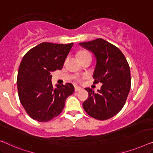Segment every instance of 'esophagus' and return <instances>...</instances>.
Masks as SVG:
<instances>
[{
  "mask_svg": "<svg viewBox=\"0 0 153 153\" xmlns=\"http://www.w3.org/2000/svg\"><path fill=\"white\" fill-rule=\"evenodd\" d=\"M81 90H82V88L79 87H75V91L77 92V91H81Z\"/></svg>",
  "mask_w": 153,
  "mask_h": 153,
  "instance_id": "1",
  "label": "esophagus"
}]
</instances>
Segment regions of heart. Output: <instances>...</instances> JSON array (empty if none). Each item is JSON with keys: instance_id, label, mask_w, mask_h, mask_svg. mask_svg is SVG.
Here are the masks:
<instances>
[{"instance_id": "b5f03b06", "label": "heart", "mask_w": 153, "mask_h": 153, "mask_svg": "<svg viewBox=\"0 0 153 153\" xmlns=\"http://www.w3.org/2000/svg\"><path fill=\"white\" fill-rule=\"evenodd\" d=\"M77 55H78V58L79 59H82V58L85 57H87V56H88V55H90V53L89 52H87V51H79ZM79 80H80V79H79Z\"/></svg>"}]
</instances>
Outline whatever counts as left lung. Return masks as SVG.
<instances>
[{
	"label": "left lung",
	"mask_w": 153,
	"mask_h": 153,
	"mask_svg": "<svg viewBox=\"0 0 153 153\" xmlns=\"http://www.w3.org/2000/svg\"><path fill=\"white\" fill-rule=\"evenodd\" d=\"M79 45L95 55L94 83L102 84L96 93L85 88L89 98L83 102V108L96 119H110L121 110L128 98L131 87L130 66L121 51L102 39L79 43Z\"/></svg>",
	"instance_id": "obj_1"
}]
</instances>
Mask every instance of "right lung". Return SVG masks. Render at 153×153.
<instances>
[{
    "instance_id": "right-lung-1",
    "label": "right lung",
    "mask_w": 153,
    "mask_h": 153,
    "mask_svg": "<svg viewBox=\"0 0 153 153\" xmlns=\"http://www.w3.org/2000/svg\"><path fill=\"white\" fill-rule=\"evenodd\" d=\"M74 43L43 42L23 57L17 76L19 100L27 114L39 122H48L63 110L67 97L74 92L72 84L53 86L52 74L61 70Z\"/></svg>"
}]
</instances>
